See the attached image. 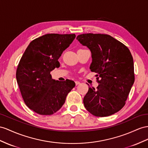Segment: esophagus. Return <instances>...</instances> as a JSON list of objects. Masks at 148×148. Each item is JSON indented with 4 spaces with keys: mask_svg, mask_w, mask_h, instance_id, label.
Segmentation results:
<instances>
[{
    "mask_svg": "<svg viewBox=\"0 0 148 148\" xmlns=\"http://www.w3.org/2000/svg\"><path fill=\"white\" fill-rule=\"evenodd\" d=\"M75 85H78V84H80V82L79 81H75Z\"/></svg>",
    "mask_w": 148,
    "mask_h": 148,
    "instance_id": "esophagus-1",
    "label": "esophagus"
}]
</instances>
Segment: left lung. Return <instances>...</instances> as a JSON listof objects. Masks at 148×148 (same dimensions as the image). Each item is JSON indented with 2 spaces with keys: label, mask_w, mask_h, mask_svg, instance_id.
Instances as JSON below:
<instances>
[{
  "label": "left lung",
  "mask_w": 148,
  "mask_h": 148,
  "mask_svg": "<svg viewBox=\"0 0 148 148\" xmlns=\"http://www.w3.org/2000/svg\"><path fill=\"white\" fill-rule=\"evenodd\" d=\"M76 39L91 52L90 69L97 73L99 84L96 89L89 86L83 100L86 109L97 117L118 112L126 104L134 82V62L130 51L107 34H82Z\"/></svg>",
  "instance_id": "8db88e82"
}]
</instances>
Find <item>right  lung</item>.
I'll use <instances>...</instances> for the list:
<instances>
[{"label":"right lung","mask_w":148,"mask_h":148,"mask_svg":"<svg viewBox=\"0 0 148 148\" xmlns=\"http://www.w3.org/2000/svg\"><path fill=\"white\" fill-rule=\"evenodd\" d=\"M75 37L74 34H47L33 40L22 56L16 71L17 84L25 104L39 114L59 111L75 87L73 81H56L50 74L60 66L59 58Z\"/></svg>","instance_id":"right-lung-1"}]
</instances>
